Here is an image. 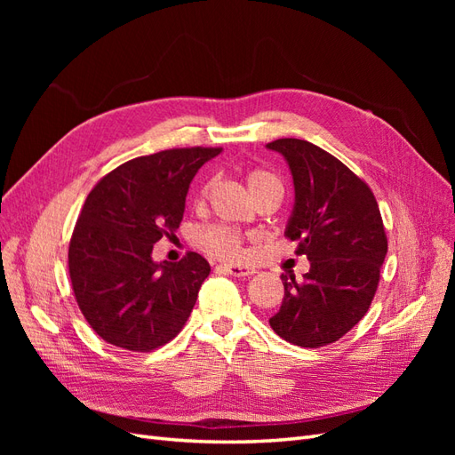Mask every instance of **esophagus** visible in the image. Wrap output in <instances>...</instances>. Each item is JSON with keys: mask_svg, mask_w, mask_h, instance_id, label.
<instances>
[{"mask_svg": "<svg viewBox=\"0 0 455 455\" xmlns=\"http://www.w3.org/2000/svg\"><path fill=\"white\" fill-rule=\"evenodd\" d=\"M224 271L233 275V277H249V275L256 273L252 267L249 266H235V264H226L224 266Z\"/></svg>", "mask_w": 455, "mask_h": 455, "instance_id": "1", "label": "esophagus"}]
</instances>
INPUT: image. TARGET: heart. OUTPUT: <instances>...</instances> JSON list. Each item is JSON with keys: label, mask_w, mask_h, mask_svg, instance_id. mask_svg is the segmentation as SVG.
Returning <instances> with one entry per match:
<instances>
[{"label": "heart", "mask_w": 455, "mask_h": 455, "mask_svg": "<svg viewBox=\"0 0 455 455\" xmlns=\"http://www.w3.org/2000/svg\"><path fill=\"white\" fill-rule=\"evenodd\" d=\"M246 186H249L254 197L261 194H271V191L283 196V182L279 180V176H275L273 172L264 169H254L246 174ZM199 244L206 252L226 259L239 258L243 251L241 235L237 231L228 228H211L203 231L199 235Z\"/></svg>", "instance_id": "b5f03b06"}]
</instances>
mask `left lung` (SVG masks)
<instances>
[{"label":"left lung","mask_w":455,"mask_h":455,"mask_svg":"<svg viewBox=\"0 0 455 455\" xmlns=\"http://www.w3.org/2000/svg\"><path fill=\"white\" fill-rule=\"evenodd\" d=\"M266 148L291 169L294 206L284 235L311 264L301 281L281 275L283 306L269 324L294 346L323 347L346 336L376 294L387 254L381 214L370 188L319 146L281 139Z\"/></svg>","instance_id":"obj_1"}]
</instances>
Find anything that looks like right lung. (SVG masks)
Instances as JSON below:
<instances>
[{
  "instance_id": "1",
  "label": "right lung",
  "mask_w": 455,
  "mask_h": 455,
  "mask_svg": "<svg viewBox=\"0 0 455 455\" xmlns=\"http://www.w3.org/2000/svg\"><path fill=\"white\" fill-rule=\"evenodd\" d=\"M222 148L164 149L104 176L74 229L68 266L77 306L104 341L151 351L171 341L196 306L211 266L189 252L156 261L154 244L182 222L191 180Z\"/></svg>"
}]
</instances>
